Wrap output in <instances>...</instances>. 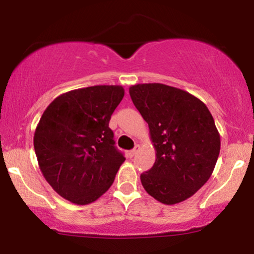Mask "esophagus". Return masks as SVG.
Listing matches in <instances>:
<instances>
[{
    "label": "esophagus",
    "mask_w": 254,
    "mask_h": 254,
    "mask_svg": "<svg viewBox=\"0 0 254 254\" xmlns=\"http://www.w3.org/2000/svg\"><path fill=\"white\" fill-rule=\"evenodd\" d=\"M138 149H139V145H136V147L133 148V149H131V150L129 151V155H130V157L135 156L136 154H137V151H138Z\"/></svg>",
    "instance_id": "esophagus-1"
}]
</instances>
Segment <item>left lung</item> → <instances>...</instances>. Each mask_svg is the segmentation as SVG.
Listing matches in <instances>:
<instances>
[{
    "label": "left lung",
    "instance_id": "1",
    "mask_svg": "<svg viewBox=\"0 0 254 254\" xmlns=\"http://www.w3.org/2000/svg\"><path fill=\"white\" fill-rule=\"evenodd\" d=\"M131 100L149 127L155 164L141 174L144 190L159 202H183L209 180L221 139L210 111L185 90L162 83L129 88Z\"/></svg>",
    "mask_w": 254,
    "mask_h": 254
}]
</instances>
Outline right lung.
I'll use <instances>...</instances> for the list:
<instances>
[{
  "instance_id": "obj_1",
  "label": "right lung",
  "mask_w": 254,
  "mask_h": 254,
  "mask_svg": "<svg viewBox=\"0 0 254 254\" xmlns=\"http://www.w3.org/2000/svg\"><path fill=\"white\" fill-rule=\"evenodd\" d=\"M124 97L122 86H93L61 94L44 111L33 144L39 168L60 196L78 205L110 189L125 161L109 127Z\"/></svg>"
}]
</instances>
